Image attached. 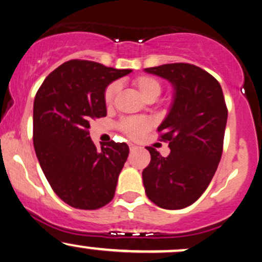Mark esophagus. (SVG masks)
I'll return each instance as SVG.
<instances>
[{
  "label": "esophagus",
  "instance_id": "34e87169",
  "mask_svg": "<svg viewBox=\"0 0 262 262\" xmlns=\"http://www.w3.org/2000/svg\"><path fill=\"white\" fill-rule=\"evenodd\" d=\"M128 147H130V150L131 151H134V150L137 149V146H135V144H132V143L128 144Z\"/></svg>",
  "mask_w": 262,
  "mask_h": 262
}]
</instances>
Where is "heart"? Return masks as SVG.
Instances as JSON below:
<instances>
[{"label": "heart", "instance_id": "obj_1", "mask_svg": "<svg viewBox=\"0 0 262 262\" xmlns=\"http://www.w3.org/2000/svg\"><path fill=\"white\" fill-rule=\"evenodd\" d=\"M132 85L137 90L141 97L147 102H154L161 93V83L157 77L150 75H141L132 80ZM119 92V85L113 82L105 89L104 103L112 105L115 96ZM120 130L127 137L138 138L149 130V121L144 118H126L119 124Z\"/></svg>", "mask_w": 262, "mask_h": 262}]
</instances>
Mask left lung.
Listing matches in <instances>:
<instances>
[{
    "instance_id": "left-lung-1",
    "label": "left lung",
    "mask_w": 262,
    "mask_h": 262,
    "mask_svg": "<svg viewBox=\"0 0 262 262\" xmlns=\"http://www.w3.org/2000/svg\"><path fill=\"white\" fill-rule=\"evenodd\" d=\"M144 72L167 80L173 97L158 127L171 151L164 158L147 147L150 163L142 172L143 186L160 208L183 209L205 192L220 163L228 115L224 93L214 76L193 64H163Z\"/></svg>"
}]
</instances>
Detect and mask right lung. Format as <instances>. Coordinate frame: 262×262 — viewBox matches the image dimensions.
Here are the masks:
<instances>
[{"mask_svg": "<svg viewBox=\"0 0 262 262\" xmlns=\"http://www.w3.org/2000/svg\"><path fill=\"white\" fill-rule=\"evenodd\" d=\"M131 72L73 59L53 70L35 96V153L54 193L73 208L99 209L114 198L130 149L114 141L98 149L89 128L106 115L109 83Z\"/></svg>", "mask_w": 262, "mask_h": 262, "instance_id": "add662e5", "label": "right lung"}]
</instances>
